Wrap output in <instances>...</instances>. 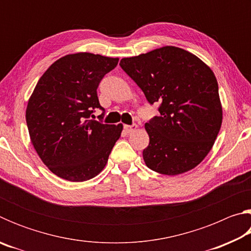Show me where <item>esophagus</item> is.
<instances>
[{"instance_id":"34e87169","label":"esophagus","mask_w":251,"mask_h":251,"mask_svg":"<svg viewBox=\"0 0 251 251\" xmlns=\"http://www.w3.org/2000/svg\"><path fill=\"white\" fill-rule=\"evenodd\" d=\"M124 129L126 133H133L136 129H137V125L133 124V125H124Z\"/></svg>"}]
</instances>
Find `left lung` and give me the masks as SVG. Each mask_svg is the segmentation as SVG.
Returning a JSON list of instances; mask_svg holds the SVG:
<instances>
[{"label":"left lung","instance_id":"obj_1","mask_svg":"<svg viewBox=\"0 0 251 251\" xmlns=\"http://www.w3.org/2000/svg\"><path fill=\"white\" fill-rule=\"evenodd\" d=\"M120 65L151 104H160L159 115L145 124L150 136L143 151L146 166L175 176L201 164L223 122L218 83L210 67L176 46L122 58Z\"/></svg>","mask_w":251,"mask_h":251}]
</instances>
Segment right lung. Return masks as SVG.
Returning <instances> with one entry per match:
<instances>
[{"label": "right lung", "instance_id": "add662e5", "mask_svg": "<svg viewBox=\"0 0 251 251\" xmlns=\"http://www.w3.org/2000/svg\"><path fill=\"white\" fill-rule=\"evenodd\" d=\"M118 58L69 54L41 76L29 97L26 124L32 145L55 175L85 181L103 171L123 125L90 120L100 105L97 87ZM104 112L100 118H103Z\"/></svg>", "mask_w": 251, "mask_h": 251}]
</instances>
